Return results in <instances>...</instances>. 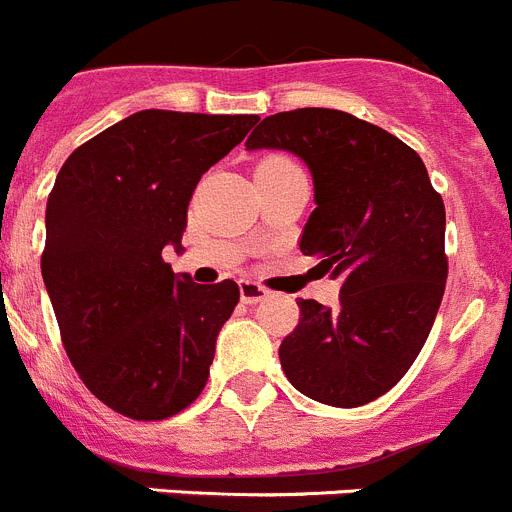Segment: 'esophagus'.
Returning a JSON list of instances; mask_svg holds the SVG:
<instances>
[{
	"label": "esophagus",
	"instance_id": "esophagus-1",
	"mask_svg": "<svg viewBox=\"0 0 512 512\" xmlns=\"http://www.w3.org/2000/svg\"><path fill=\"white\" fill-rule=\"evenodd\" d=\"M238 289H241V300L246 302V305H256V302L266 300V297L271 295L269 289L261 287L259 282H251V279H243V282L238 284Z\"/></svg>",
	"mask_w": 512,
	"mask_h": 512
}]
</instances>
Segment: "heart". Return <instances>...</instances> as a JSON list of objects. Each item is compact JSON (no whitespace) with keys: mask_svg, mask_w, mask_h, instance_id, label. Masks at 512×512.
Instances as JSON below:
<instances>
[{"mask_svg":"<svg viewBox=\"0 0 512 512\" xmlns=\"http://www.w3.org/2000/svg\"><path fill=\"white\" fill-rule=\"evenodd\" d=\"M266 161H269V164H292V161L284 156H271V158H266Z\"/></svg>","mask_w":512,"mask_h":512,"instance_id":"b5f03b06","label":"heart"}]
</instances>
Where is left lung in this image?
I'll use <instances>...</instances> for the list:
<instances>
[{
	"label": "left lung",
	"mask_w": 512,
	"mask_h": 512,
	"mask_svg": "<svg viewBox=\"0 0 512 512\" xmlns=\"http://www.w3.org/2000/svg\"><path fill=\"white\" fill-rule=\"evenodd\" d=\"M287 151L312 174L315 210L300 251L343 277L338 307L300 300L279 346L295 390L333 408L390 392L431 333L449 261L446 210L418 153L372 122L325 107L259 122L246 151Z\"/></svg>",
	"instance_id": "left-lung-1"
}]
</instances>
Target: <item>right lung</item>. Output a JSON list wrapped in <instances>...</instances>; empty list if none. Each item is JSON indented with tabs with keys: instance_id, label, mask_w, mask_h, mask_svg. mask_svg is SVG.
<instances>
[{
	"instance_id": "1",
	"label": "right lung",
	"mask_w": 512,
	"mask_h": 512,
	"mask_svg": "<svg viewBox=\"0 0 512 512\" xmlns=\"http://www.w3.org/2000/svg\"><path fill=\"white\" fill-rule=\"evenodd\" d=\"M259 115L143 110L76 148L45 207L43 282L63 348L97 400L164 420L205 390L217 333L241 300L233 279L174 274L187 205Z\"/></svg>"
}]
</instances>
